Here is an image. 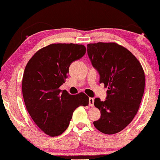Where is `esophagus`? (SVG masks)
Returning a JSON list of instances; mask_svg holds the SVG:
<instances>
[{"instance_id": "obj_1", "label": "esophagus", "mask_w": 160, "mask_h": 160, "mask_svg": "<svg viewBox=\"0 0 160 160\" xmlns=\"http://www.w3.org/2000/svg\"><path fill=\"white\" fill-rule=\"evenodd\" d=\"M89 105L90 107H93L94 106V98H92V97L89 98Z\"/></svg>"}]
</instances>
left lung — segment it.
<instances>
[{"label":"left lung","instance_id":"1","mask_svg":"<svg viewBox=\"0 0 160 160\" xmlns=\"http://www.w3.org/2000/svg\"><path fill=\"white\" fill-rule=\"evenodd\" d=\"M87 53L100 76L99 83L108 89L105 101L94 99L101 117L94 126L103 133H118L132 121L139 108L145 87L143 68L129 50L115 42L88 44Z\"/></svg>","mask_w":160,"mask_h":160}]
</instances>
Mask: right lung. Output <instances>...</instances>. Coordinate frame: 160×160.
I'll return each mask as SVG.
<instances>
[{
  "mask_svg": "<svg viewBox=\"0 0 160 160\" xmlns=\"http://www.w3.org/2000/svg\"><path fill=\"white\" fill-rule=\"evenodd\" d=\"M85 53L83 45L51 44L38 50L27 64L22 79L25 105L37 126L48 136L63 133L73 111L89 105V97L83 92L71 95L59 89L70 65Z\"/></svg>",
  "mask_w": 160,
  "mask_h": 160,
  "instance_id": "1",
  "label": "right lung"
}]
</instances>
